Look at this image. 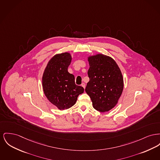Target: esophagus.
<instances>
[{"mask_svg": "<svg viewBox=\"0 0 160 160\" xmlns=\"http://www.w3.org/2000/svg\"><path fill=\"white\" fill-rule=\"evenodd\" d=\"M82 87H83V88L85 89V86H85V84L84 83H83L82 84Z\"/></svg>", "mask_w": 160, "mask_h": 160, "instance_id": "esophagus-1", "label": "esophagus"}]
</instances>
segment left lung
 Returning a JSON list of instances; mask_svg holds the SVG:
<instances>
[{
    "mask_svg": "<svg viewBox=\"0 0 160 160\" xmlns=\"http://www.w3.org/2000/svg\"><path fill=\"white\" fill-rule=\"evenodd\" d=\"M89 81L85 91L90 97L94 109L106 112L118 103L124 82L122 71L112 57L97 54L88 57Z\"/></svg>",
    "mask_w": 160,
    "mask_h": 160,
    "instance_id": "left-lung-1",
    "label": "left lung"
}]
</instances>
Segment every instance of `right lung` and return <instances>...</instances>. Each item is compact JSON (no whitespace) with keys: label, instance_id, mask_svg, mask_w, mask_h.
<instances>
[{"label":"right lung","instance_id":"obj_1","mask_svg":"<svg viewBox=\"0 0 160 160\" xmlns=\"http://www.w3.org/2000/svg\"><path fill=\"white\" fill-rule=\"evenodd\" d=\"M71 60L69 52L57 54L48 62L42 76L44 94L59 110L72 107L84 92L83 87L75 85L74 75L68 71Z\"/></svg>","mask_w":160,"mask_h":160}]
</instances>
